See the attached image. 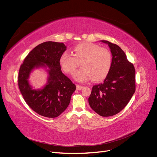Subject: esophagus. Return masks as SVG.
Segmentation results:
<instances>
[{"label":"esophagus","mask_w":157,"mask_h":157,"mask_svg":"<svg viewBox=\"0 0 157 157\" xmlns=\"http://www.w3.org/2000/svg\"><path fill=\"white\" fill-rule=\"evenodd\" d=\"M76 86H77V90H82L83 88L82 86H80L79 84H77Z\"/></svg>","instance_id":"esophagus-1"}]
</instances>
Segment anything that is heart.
<instances>
[{
	"label": "heart",
	"instance_id": "heart-1",
	"mask_svg": "<svg viewBox=\"0 0 157 157\" xmlns=\"http://www.w3.org/2000/svg\"><path fill=\"white\" fill-rule=\"evenodd\" d=\"M59 63L63 71L69 74H73L80 63L82 67L73 75L78 82H86L91 78L100 82L109 74L112 58L107 48L93 43L82 42L73 47V55L68 52H63Z\"/></svg>",
	"mask_w": 157,
	"mask_h": 157
}]
</instances>
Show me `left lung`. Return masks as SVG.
Wrapping results in <instances>:
<instances>
[{"mask_svg":"<svg viewBox=\"0 0 157 157\" xmlns=\"http://www.w3.org/2000/svg\"><path fill=\"white\" fill-rule=\"evenodd\" d=\"M101 41L110 48L112 67L104 82L93 86L88 102L99 115L109 117L121 112L134 94L135 69L120 47L106 40Z\"/></svg>","mask_w":157,"mask_h":157,"instance_id":"1","label":"left lung"}]
</instances>
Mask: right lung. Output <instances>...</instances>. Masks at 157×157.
<instances>
[{
    "mask_svg": "<svg viewBox=\"0 0 157 157\" xmlns=\"http://www.w3.org/2000/svg\"><path fill=\"white\" fill-rule=\"evenodd\" d=\"M66 50L63 43L46 41L34 48L25 58L19 71L18 86L24 100L38 114L56 117L66 110L76 86L61 71L59 59ZM40 67H48L47 84L34 90L28 82L31 71Z\"/></svg>",
    "mask_w": 157,
    "mask_h": 157,
    "instance_id": "obj_1",
    "label": "right lung"
}]
</instances>
